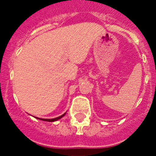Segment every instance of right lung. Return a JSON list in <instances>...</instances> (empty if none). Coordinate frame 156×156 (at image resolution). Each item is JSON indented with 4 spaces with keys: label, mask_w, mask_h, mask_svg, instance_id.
I'll return each mask as SVG.
<instances>
[{
    "label": "right lung",
    "mask_w": 156,
    "mask_h": 156,
    "mask_svg": "<svg viewBox=\"0 0 156 156\" xmlns=\"http://www.w3.org/2000/svg\"><path fill=\"white\" fill-rule=\"evenodd\" d=\"M65 114H66V113H65ZM65 114H63V115H60V116L57 117V118H55V119H40V118H37V119H41V120H44V121H48V122H54V121H56V120H58V119H61L62 117L64 116Z\"/></svg>",
    "instance_id": "obj_1"
}]
</instances>
